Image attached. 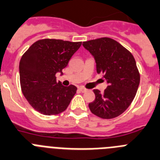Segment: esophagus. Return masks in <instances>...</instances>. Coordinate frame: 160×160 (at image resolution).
<instances>
[{
  "label": "esophagus",
  "mask_w": 160,
  "mask_h": 160,
  "mask_svg": "<svg viewBox=\"0 0 160 160\" xmlns=\"http://www.w3.org/2000/svg\"><path fill=\"white\" fill-rule=\"evenodd\" d=\"M78 88H79V90L80 91V92H87V89H86L85 88H83V87H79Z\"/></svg>",
  "instance_id": "34e87169"
}]
</instances>
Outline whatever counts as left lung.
Wrapping results in <instances>:
<instances>
[{
  "label": "left lung",
  "mask_w": 160,
  "mask_h": 160,
  "mask_svg": "<svg viewBox=\"0 0 160 160\" xmlns=\"http://www.w3.org/2000/svg\"><path fill=\"white\" fill-rule=\"evenodd\" d=\"M94 57L96 72L103 74L108 87L103 93L94 89L95 100L88 104L93 114L102 119H113L130 106L136 96L140 76L132 53L109 37L83 42Z\"/></svg>",
  "instance_id": "8db88e82"
}]
</instances>
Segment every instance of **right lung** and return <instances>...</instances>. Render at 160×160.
Returning a JSON list of instances; mask_svg holds the SVG:
<instances>
[{"mask_svg":"<svg viewBox=\"0 0 160 160\" xmlns=\"http://www.w3.org/2000/svg\"><path fill=\"white\" fill-rule=\"evenodd\" d=\"M82 42L56 39L36 41L20 61V82L22 93L36 111L52 116L66 110L77 88L64 87L57 82L56 74L68 65Z\"/></svg>","mask_w":160,"mask_h":160,"instance_id":"obj_1","label":"right lung"}]
</instances>
